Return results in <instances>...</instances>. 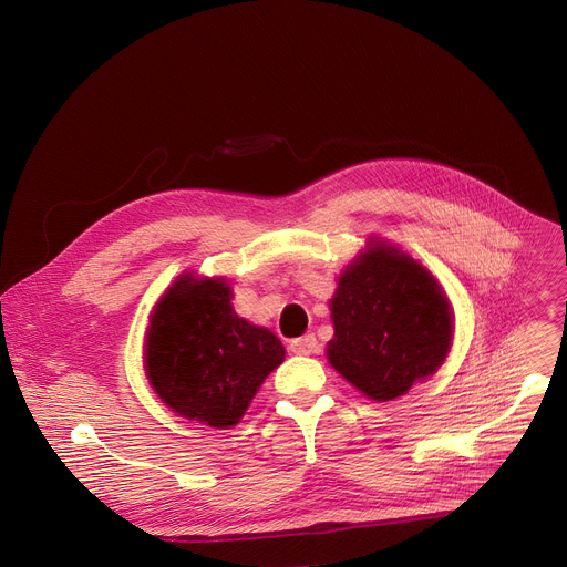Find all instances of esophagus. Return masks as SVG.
I'll return each mask as SVG.
<instances>
[{"label": "esophagus", "mask_w": 567, "mask_h": 567, "mask_svg": "<svg viewBox=\"0 0 567 567\" xmlns=\"http://www.w3.org/2000/svg\"><path fill=\"white\" fill-rule=\"evenodd\" d=\"M289 349H291L293 353H299V355H310V353L317 351V338H315L312 333H308V336H303V338H296V340H291Z\"/></svg>", "instance_id": "34e87169"}]
</instances>
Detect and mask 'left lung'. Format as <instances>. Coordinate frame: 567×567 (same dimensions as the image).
<instances>
[{"mask_svg": "<svg viewBox=\"0 0 567 567\" xmlns=\"http://www.w3.org/2000/svg\"><path fill=\"white\" fill-rule=\"evenodd\" d=\"M329 306L336 333L326 359L377 402L406 395L443 365L453 347L455 317L439 280L377 236L340 274Z\"/></svg>", "mask_w": 567, "mask_h": 567, "instance_id": "8db88e82", "label": "left lung"}]
</instances>
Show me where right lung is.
<instances>
[{"label":"right lung","mask_w":567,"mask_h":567,"mask_svg":"<svg viewBox=\"0 0 567 567\" xmlns=\"http://www.w3.org/2000/svg\"><path fill=\"white\" fill-rule=\"evenodd\" d=\"M225 278L182 274L148 315L144 374L163 404L202 425L244 419L264 379L285 361L282 342L238 317Z\"/></svg>","instance_id":"obj_1"}]
</instances>
